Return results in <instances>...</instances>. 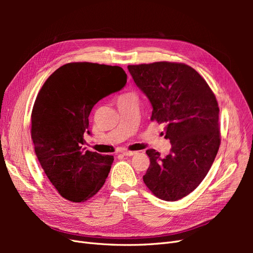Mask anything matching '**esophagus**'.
Listing matches in <instances>:
<instances>
[{
	"mask_svg": "<svg viewBox=\"0 0 253 253\" xmlns=\"http://www.w3.org/2000/svg\"><path fill=\"white\" fill-rule=\"evenodd\" d=\"M122 154H124L125 156H133V155L137 154V152H134V151H124V152H122Z\"/></svg>",
	"mask_w": 253,
	"mask_h": 253,
	"instance_id": "1",
	"label": "esophagus"
}]
</instances>
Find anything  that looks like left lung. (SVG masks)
Returning a JSON list of instances; mask_svg holds the SVG:
<instances>
[{
	"label": "left lung",
	"mask_w": 253,
	"mask_h": 253,
	"mask_svg": "<svg viewBox=\"0 0 253 253\" xmlns=\"http://www.w3.org/2000/svg\"><path fill=\"white\" fill-rule=\"evenodd\" d=\"M127 68L153 106L151 120L164 122L165 138L172 144L165 157L154 149L147 150L150 167L143 181L160 200L178 201L200 186L219 149L215 95L187 64L160 61Z\"/></svg>",
	"instance_id": "8db88e82"
}]
</instances>
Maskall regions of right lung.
Instances as JSON below:
<instances>
[{"label":"right lung","mask_w":253,"mask_h":253,"mask_svg":"<svg viewBox=\"0 0 253 253\" xmlns=\"http://www.w3.org/2000/svg\"><path fill=\"white\" fill-rule=\"evenodd\" d=\"M126 83L120 66L73 62L53 72L38 93L30 129L35 153L65 200L85 202L104 185L114 157L87 150L84 135L94 105Z\"/></svg>","instance_id":"1"}]
</instances>
